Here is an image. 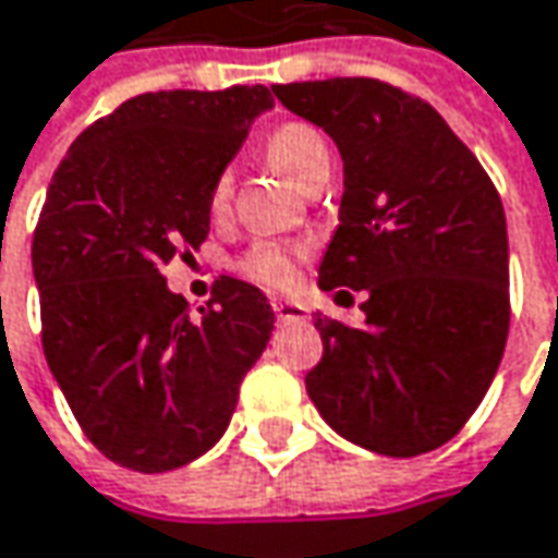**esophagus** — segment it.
Here are the masks:
<instances>
[{
    "instance_id": "obj_1",
    "label": "esophagus",
    "mask_w": 558,
    "mask_h": 558,
    "mask_svg": "<svg viewBox=\"0 0 558 558\" xmlns=\"http://www.w3.org/2000/svg\"><path fill=\"white\" fill-rule=\"evenodd\" d=\"M278 322H305L308 318V308L303 303H293V300H275L271 303Z\"/></svg>"
}]
</instances>
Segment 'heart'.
<instances>
[{
    "instance_id": "heart-1",
    "label": "heart",
    "mask_w": 558,
    "mask_h": 558,
    "mask_svg": "<svg viewBox=\"0 0 558 558\" xmlns=\"http://www.w3.org/2000/svg\"><path fill=\"white\" fill-rule=\"evenodd\" d=\"M268 161L278 168L290 183L305 190L312 181L330 174V146L325 134L305 121L280 124L275 134L268 136ZM231 174H221L211 186V208L225 211L231 203ZM243 271L250 278L271 283V287H290L296 280V253L280 246V243H258L253 253L243 258Z\"/></svg>"
}]
</instances>
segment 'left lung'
<instances>
[{
	"instance_id": "8db88e82",
	"label": "left lung",
	"mask_w": 558,
	"mask_h": 558,
	"mask_svg": "<svg viewBox=\"0 0 558 558\" xmlns=\"http://www.w3.org/2000/svg\"><path fill=\"white\" fill-rule=\"evenodd\" d=\"M343 158L340 225L322 290H365V325L315 315L305 375L340 437L380 456L452 440L481 405L509 333L506 211L472 149L418 96L372 77L275 84Z\"/></svg>"
}]
</instances>
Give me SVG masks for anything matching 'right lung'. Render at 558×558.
Listing matches in <instances>:
<instances>
[{
	"mask_svg": "<svg viewBox=\"0 0 558 558\" xmlns=\"http://www.w3.org/2000/svg\"><path fill=\"white\" fill-rule=\"evenodd\" d=\"M268 86L158 89L89 124L52 174L34 233L43 352L89 444L143 474L181 469L231 424L275 312L236 278L193 312L161 268L208 236L211 186Z\"/></svg>",
	"mask_w": 558,
	"mask_h": 558,
	"instance_id": "add662e5",
	"label": "right lung"
}]
</instances>
